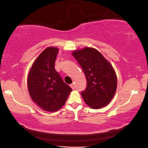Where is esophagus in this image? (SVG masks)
<instances>
[{
  "mask_svg": "<svg viewBox=\"0 0 148 148\" xmlns=\"http://www.w3.org/2000/svg\"><path fill=\"white\" fill-rule=\"evenodd\" d=\"M70 87H71L72 89H74V88H75V86H74V83H72V84H71L70 85Z\"/></svg>",
  "mask_w": 148,
  "mask_h": 148,
  "instance_id": "esophagus-1",
  "label": "esophagus"
}]
</instances>
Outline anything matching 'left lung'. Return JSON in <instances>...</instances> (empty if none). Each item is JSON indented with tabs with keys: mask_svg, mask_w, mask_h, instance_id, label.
Returning a JSON list of instances; mask_svg holds the SVG:
<instances>
[{
	"mask_svg": "<svg viewBox=\"0 0 148 148\" xmlns=\"http://www.w3.org/2000/svg\"><path fill=\"white\" fill-rule=\"evenodd\" d=\"M84 72L86 89L81 93L85 103L93 109L107 106L115 95L117 76L108 61L96 48L84 47L72 52Z\"/></svg>",
	"mask_w": 148,
	"mask_h": 148,
	"instance_id": "left-lung-1",
	"label": "left lung"
}]
</instances>
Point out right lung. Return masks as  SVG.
Here are the masks:
<instances>
[{
	"label": "right lung",
	"instance_id": "obj_1",
	"mask_svg": "<svg viewBox=\"0 0 148 148\" xmlns=\"http://www.w3.org/2000/svg\"><path fill=\"white\" fill-rule=\"evenodd\" d=\"M58 52V48H46L35 60L28 74L27 86L30 98L39 108L47 112L60 110L72 91L55 70Z\"/></svg>",
	"mask_w": 148,
	"mask_h": 148
}]
</instances>
